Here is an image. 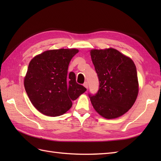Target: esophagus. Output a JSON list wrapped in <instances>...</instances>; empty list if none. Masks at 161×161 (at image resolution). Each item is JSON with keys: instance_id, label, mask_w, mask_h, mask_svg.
I'll return each instance as SVG.
<instances>
[{"instance_id": "esophagus-1", "label": "esophagus", "mask_w": 161, "mask_h": 161, "mask_svg": "<svg viewBox=\"0 0 161 161\" xmlns=\"http://www.w3.org/2000/svg\"><path fill=\"white\" fill-rule=\"evenodd\" d=\"M84 86L86 87V88H88V82L87 81H85V82L84 83Z\"/></svg>"}]
</instances>
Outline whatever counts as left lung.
Here are the masks:
<instances>
[{
  "instance_id": "left-lung-1",
  "label": "left lung",
  "mask_w": 161,
  "mask_h": 161,
  "mask_svg": "<svg viewBox=\"0 0 161 161\" xmlns=\"http://www.w3.org/2000/svg\"><path fill=\"white\" fill-rule=\"evenodd\" d=\"M91 56L100 84L96 93H88L91 103L102 117L118 118L131 108L138 96L135 64L114 48L92 50Z\"/></svg>"
}]
</instances>
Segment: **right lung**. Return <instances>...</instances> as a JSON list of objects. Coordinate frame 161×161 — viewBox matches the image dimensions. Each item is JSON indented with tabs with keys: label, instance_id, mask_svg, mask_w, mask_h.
Masks as SVG:
<instances>
[{
	"label": "right lung",
	"instance_id": "1",
	"mask_svg": "<svg viewBox=\"0 0 161 161\" xmlns=\"http://www.w3.org/2000/svg\"><path fill=\"white\" fill-rule=\"evenodd\" d=\"M78 51L47 50L30 61L24 86L32 104L42 114L63 115L71 108L72 101L86 91L77 83L73 72L68 73L70 61Z\"/></svg>",
	"mask_w": 161,
	"mask_h": 161
}]
</instances>
